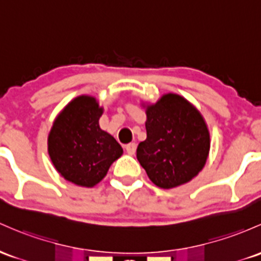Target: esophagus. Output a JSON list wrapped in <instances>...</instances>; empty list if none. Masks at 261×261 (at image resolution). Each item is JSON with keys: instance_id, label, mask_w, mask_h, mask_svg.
Wrapping results in <instances>:
<instances>
[{"instance_id": "esophagus-1", "label": "esophagus", "mask_w": 261, "mask_h": 261, "mask_svg": "<svg viewBox=\"0 0 261 261\" xmlns=\"http://www.w3.org/2000/svg\"><path fill=\"white\" fill-rule=\"evenodd\" d=\"M126 152L128 154H134L136 152V144L135 142H130V144L126 145Z\"/></svg>"}]
</instances>
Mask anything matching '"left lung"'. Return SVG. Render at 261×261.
<instances>
[{
  "instance_id": "obj_1",
  "label": "left lung",
  "mask_w": 261,
  "mask_h": 261,
  "mask_svg": "<svg viewBox=\"0 0 261 261\" xmlns=\"http://www.w3.org/2000/svg\"><path fill=\"white\" fill-rule=\"evenodd\" d=\"M145 141L136 157L148 178L160 188L190 182L204 166L210 152V133L196 108L176 94L163 95L147 108Z\"/></svg>"
}]
</instances>
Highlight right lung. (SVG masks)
Returning <instances> with one entry per match:
<instances>
[{
    "instance_id": "right-lung-1",
    "label": "right lung",
    "mask_w": 261,
    "mask_h": 261,
    "mask_svg": "<svg viewBox=\"0 0 261 261\" xmlns=\"http://www.w3.org/2000/svg\"><path fill=\"white\" fill-rule=\"evenodd\" d=\"M102 109L90 96H79L65 107L48 136V152L54 167L69 182L93 187L122 154V147L102 131Z\"/></svg>"
}]
</instances>
